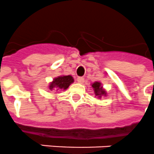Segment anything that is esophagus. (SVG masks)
Listing matches in <instances>:
<instances>
[{"mask_svg":"<svg viewBox=\"0 0 154 154\" xmlns=\"http://www.w3.org/2000/svg\"><path fill=\"white\" fill-rule=\"evenodd\" d=\"M77 82H78L79 83L82 84V83L84 82V78H83V77H78V78H77Z\"/></svg>","mask_w":154,"mask_h":154,"instance_id":"1","label":"esophagus"}]
</instances>
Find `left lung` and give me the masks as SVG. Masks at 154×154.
<instances>
[{
    "instance_id": "left-lung-1",
    "label": "left lung",
    "mask_w": 154,
    "mask_h": 154,
    "mask_svg": "<svg viewBox=\"0 0 154 154\" xmlns=\"http://www.w3.org/2000/svg\"><path fill=\"white\" fill-rule=\"evenodd\" d=\"M92 87L94 88L95 95H96L99 99L101 98L102 96H104V95H105V96L106 95V92H105V90L102 88L101 82H94V83L92 84Z\"/></svg>"
}]
</instances>
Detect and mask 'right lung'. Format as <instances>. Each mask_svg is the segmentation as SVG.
Masks as SVG:
<instances>
[{"instance_id": "1", "label": "right lung", "mask_w": 154, "mask_h": 154, "mask_svg": "<svg viewBox=\"0 0 154 154\" xmlns=\"http://www.w3.org/2000/svg\"><path fill=\"white\" fill-rule=\"evenodd\" d=\"M74 82V79L72 75L58 76L53 79L49 86L50 91H58V90H67L68 86Z\"/></svg>"}]
</instances>
